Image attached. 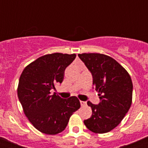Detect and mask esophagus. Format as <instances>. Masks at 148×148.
Here are the masks:
<instances>
[{"label":"esophagus","instance_id":"obj_1","mask_svg":"<svg viewBox=\"0 0 148 148\" xmlns=\"http://www.w3.org/2000/svg\"><path fill=\"white\" fill-rule=\"evenodd\" d=\"M80 103L82 107H84V106L87 105V102H86V101H80Z\"/></svg>","mask_w":148,"mask_h":148}]
</instances>
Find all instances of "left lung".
Returning <instances> with one entry per match:
<instances>
[{
  "instance_id": "8db88e82",
  "label": "left lung",
  "mask_w": 148,
  "mask_h": 148,
  "mask_svg": "<svg viewBox=\"0 0 148 148\" xmlns=\"http://www.w3.org/2000/svg\"><path fill=\"white\" fill-rule=\"evenodd\" d=\"M78 56L92 73V84L101 100L98 105L87 101L92 114L84 123L93 133H108L119 125L131 106V78L125 68L110 56L100 53Z\"/></svg>"
}]
</instances>
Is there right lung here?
Here are the masks:
<instances>
[{"mask_svg":"<svg viewBox=\"0 0 148 148\" xmlns=\"http://www.w3.org/2000/svg\"><path fill=\"white\" fill-rule=\"evenodd\" d=\"M75 54L53 53L43 56L27 65L18 86V96L24 114L38 130L56 135L66 128L70 116L81 107L75 96L63 99L50 90L62 83L64 70Z\"/></svg>","mask_w":148,"mask_h":148,"instance_id":"obj_1","label":"right lung"}]
</instances>
